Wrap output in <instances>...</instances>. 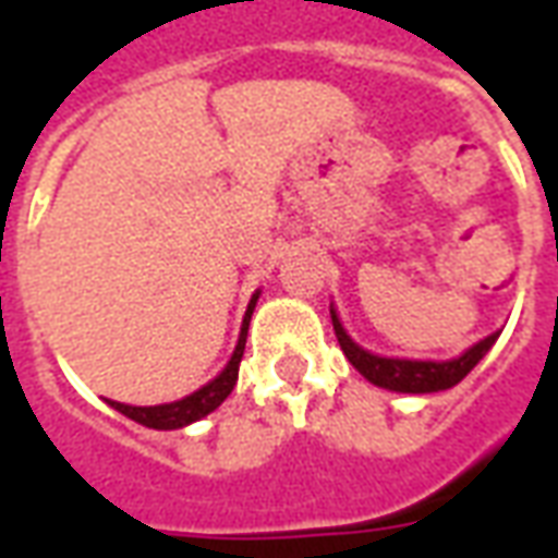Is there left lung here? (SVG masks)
<instances>
[{"instance_id":"8db88e82","label":"left lung","mask_w":558,"mask_h":558,"mask_svg":"<svg viewBox=\"0 0 558 558\" xmlns=\"http://www.w3.org/2000/svg\"><path fill=\"white\" fill-rule=\"evenodd\" d=\"M331 323H335V335H338L340 350L350 359L352 367L367 383L388 388V391H403V395H430V391L454 388L487 355V350L499 338V331H496V335L484 338L472 350L463 352L460 359H451V362H410V359H383V355H374V352L362 350L359 343H352L350 335L340 326L335 311H331Z\"/></svg>"}]
</instances>
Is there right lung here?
Returning <instances> with one entry per match:
<instances>
[{
  "label": "right lung",
  "instance_id": "obj_1",
  "mask_svg": "<svg viewBox=\"0 0 558 558\" xmlns=\"http://www.w3.org/2000/svg\"><path fill=\"white\" fill-rule=\"evenodd\" d=\"M256 299H259V295H254L251 304H247L242 335H239V347L232 352L230 364H227V367L220 371V376H215L208 386H203L199 391H194V395H187V398L175 400V403H163V407H125V403H116V400H110V407L122 412V415H128L131 421H137V424L155 427V430H179L184 424L206 418L208 412L218 410L220 403L230 398L232 386H235V379H239V364H242L244 340H247V323H251V314H254Z\"/></svg>",
  "mask_w": 558,
  "mask_h": 558
}]
</instances>
